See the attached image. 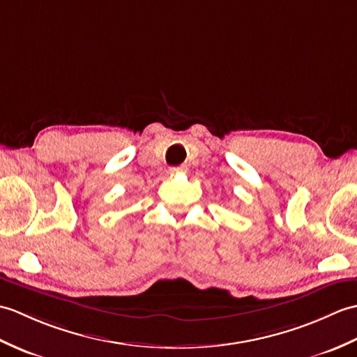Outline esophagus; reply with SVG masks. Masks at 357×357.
Segmentation results:
<instances>
[{
  "label": "esophagus",
  "mask_w": 357,
  "mask_h": 357,
  "mask_svg": "<svg viewBox=\"0 0 357 357\" xmlns=\"http://www.w3.org/2000/svg\"><path fill=\"white\" fill-rule=\"evenodd\" d=\"M186 171H188V166H186V165H180V166H177V168H172V169H169V172H172V174L186 172Z\"/></svg>",
  "instance_id": "1"
}]
</instances>
